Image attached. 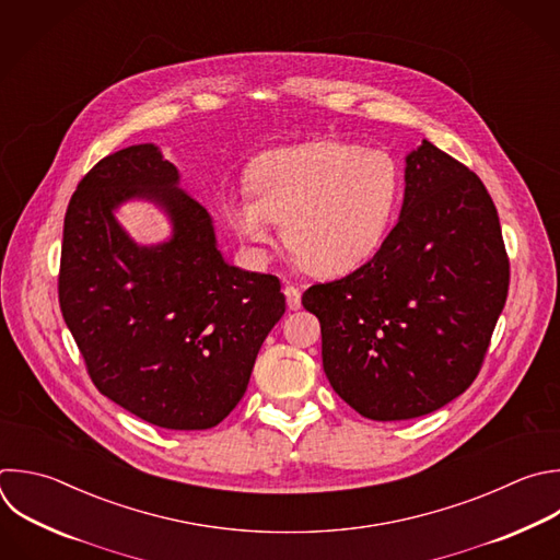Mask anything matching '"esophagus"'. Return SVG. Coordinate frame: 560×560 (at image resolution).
Here are the masks:
<instances>
[{"instance_id": "esophagus-1", "label": "esophagus", "mask_w": 560, "mask_h": 560, "mask_svg": "<svg viewBox=\"0 0 560 560\" xmlns=\"http://www.w3.org/2000/svg\"><path fill=\"white\" fill-rule=\"evenodd\" d=\"M285 299H288V307L290 310H299L301 307V290L294 285H285Z\"/></svg>"}]
</instances>
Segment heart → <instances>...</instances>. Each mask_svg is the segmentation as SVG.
<instances>
[{
  "label": "heart",
  "instance_id": "b5f03b06",
  "mask_svg": "<svg viewBox=\"0 0 560 560\" xmlns=\"http://www.w3.org/2000/svg\"><path fill=\"white\" fill-rule=\"evenodd\" d=\"M400 189L387 151L316 140L259 153L244 171V194L224 200L222 213L255 255L283 222V246L305 272L340 277L381 248Z\"/></svg>",
  "mask_w": 560,
  "mask_h": 560
}]
</instances>
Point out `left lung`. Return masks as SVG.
<instances>
[{"label": "left lung", "mask_w": 560, "mask_h": 560, "mask_svg": "<svg viewBox=\"0 0 560 560\" xmlns=\"http://www.w3.org/2000/svg\"><path fill=\"white\" fill-rule=\"evenodd\" d=\"M400 220L378 253L303 292L331 389L362 418L438 411L483 364L510 261L483 182L424 140L407 155Z\"/></svg>", "instance_id": "left-lung-1"}]
</instances>
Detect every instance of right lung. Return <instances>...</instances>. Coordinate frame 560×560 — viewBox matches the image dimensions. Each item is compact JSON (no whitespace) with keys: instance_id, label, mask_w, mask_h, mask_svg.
I'll list each match as a JSON object with an SVG mask.
<instances>
[{"instance_id":"1","label":"right lung","mask_w":560,"mask_h":560,"mask_svg":"<svg viewBox=\"0 0 560 560\" xmlns=\"http://www.w3.org/2000/svg\"><path fill=\"white\" fill-rule=\"evenodd\" d=\"M131 197L167 211L168 243L126 237L113 209ZM59 305L103 396L153 427L202 431L244 398L285 296L275 275L226 264L177 168L155 144H133L96 162L68 205Z\"/></svg>"}]
</instances>
